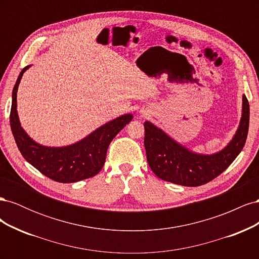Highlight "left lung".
<instances>
[{"label":"left lung","instance_id":"8db88e82","mask_svg":"<svg viewBox=\"0 0 259 259\" xmlns=\"http://www.w3.org/2000/svg\"><path fill=\"white\" fill-rule=\"evenodd\" d=\"M248 124L249 104L244 95L240 126L231 143L216 154L200 155L175 143L150 122H145L144 144L149 166L165 182L187 187L207 184L228 168L239 155L246 142Z\"/></svg>","mask_w":259,"mask_h":259}]
</instances>
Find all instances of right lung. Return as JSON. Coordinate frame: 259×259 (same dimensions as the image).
Here are the masks:
<instances>
[{
  "mask_svg": "<svg viewBox=\"0 0 259 259\" xmlns=\"http://www.w3.org/2000/svg\"><path fill=\"white\" fill-rule=\"evenodd\" d=\"M28 68L27 66L22 69L14 86L10 114L11 128L20 153L38 171L57 183H76L97 175L105 164L109 145L117 133L132 121L133 115L117 117L71 146L50 148L38 145L20 126L16 110L18 85Z\"/></svg>",
  "mask_w": 259,
  "mask_h": 259,
  "instance_id": "right-lung-1",
  "label": "right lung"
}]
</instances>
